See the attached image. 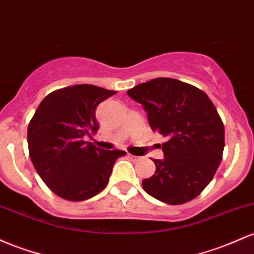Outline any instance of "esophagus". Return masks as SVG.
I'll use <instances>...</instances> for the list:
<instances>
[{
  "label": "esophagus",
  "mask_w": 254,
  "mask_h": 254,
  "mask_svg": "<svg viewBox=\"0 0 254 254\" xmlns=\"http://www.w3.org/2000/svg\"><path fill=\"white\" fill-rule=\"evenodd\" d=\"M129 158L131 159L132 161H138V160H141L140 157H136V155H131V154H129Z\"/></svg>",
  "instance_id": "1"
}]
</instances>
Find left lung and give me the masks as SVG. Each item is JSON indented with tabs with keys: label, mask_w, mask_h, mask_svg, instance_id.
<instances>
[{
	"label": "left lung",
	"mask_w": 254,
	"mask_h": 254,
	"mask_svg": "<svg viewBox=\"0 0 254 254\" xmlns=\"http://www.w3.org/2000/svg\"><path fill=\"white\" fill-rule=\"evenodd\" d=\"M127 95L143 106L153 131L166 138L164 159H153L155 172L142 181L143 189L169 205L193 200L212 181L224 149V125L212 101L174 78L141 83Z\"/></svg>",
	"instance_id": "obj_1"
}]
</instances>
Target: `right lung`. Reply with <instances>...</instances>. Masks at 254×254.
I'll return each instance as SVG.
<instances>
[{"label": "right lung", "instance_id": "add662e5", "mask_svg": "<svg viewBox=\"0 0 254 254\" xmlns=\"http://www.w3.org/2000/svg\"><path fill=\"white\" fill-rule=\"evenodd\" d=\"M116 94L91 84L59 89L47 95L27 127V144L36 171L53 193L83 201L104 190L114 163L124 150L97 148L85 136L99 130L97 105Z\"/></svg>", "mask_w": 254, "mask_h": 254}]
</instances>
